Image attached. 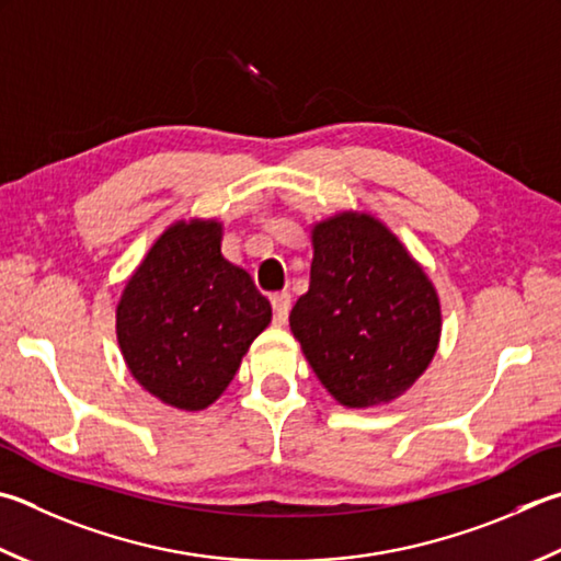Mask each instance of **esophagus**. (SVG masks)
<instances>
[{
    "mask_svg": "<svg viewBox=\"0 0 561 561\" xmlns=\"http://www.w3.org/2000/svg\"><path fill=\"white\" fill-rule=\"evenodd\" d=\"M272 309H274V321L284 323L291 309V294L289 291H277L272 294Z\"/></svg>",
    "mask_w": 561,
    "mask_h": 561,
    "instance_id": "1",
    "label": "esophagus"
}]
</instances>
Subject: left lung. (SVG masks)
<instances>
[{"instance_id":"1","label":"left lung","mask_w":561,"mask_h":561,"mask_svg":"<svg viewBox=\"0 0 561 561\" xmlns=\"http://www.w3.org/2000/svg\"><path fill=\"white\" fill-rule=\"evenodd\" d=\"M311 248L309 291L289 313L304 358L348 410L397 400L439 348L442 304L430 274L365 210L313 222Z\"/></svg>"}]
</instances>
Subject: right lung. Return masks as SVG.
Instances as JSON below:
<instances>
[{"mask_svg": "<svg viewBox=\"0 0 561 561\" xmlns=\"http://www.w3.org/2000/svg\"><path fill=\"white\" fill-rule=\"evenodd\" d=\"M222 222H171L129 274L115 309L127 368L149 394L201 412L226 392L272 321L250 274L222 257Z\"/></svg>", "mask_w": 561, "mask_h": 561, "instance_id": "1", "label": "right lung"}]
</instances>
